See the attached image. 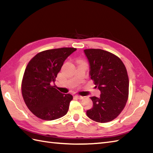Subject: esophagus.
I'll list each match as a JSON object with an SVG mask.
<instances>
[{"mask_svg":"<svg viewBox=\"0 0 153 153\" xmlns=\"http://www.w3.org/2000/svg\"><path fill=\"white\" fill-rule=\"evenodd\" d=\"M76 98L78 99H83V97L80 96V95H76Z\"/></svg>","mask_w":153,"mask_h":153,"instance_id":"34e87169","label":"esophagus"}]
</instances>
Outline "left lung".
I'll list each match as a JSON object with an SVG mask.
<instances>
[{
	"label": "left lung",
	"instance_id": "left-lung-1",
	"mask_svg": "<svg viewBox=\"0 0 153 153\" xmlns=\"http://www.w3.org/2000/svg\"><path fill=\"white\" fill-rule=\"evenodd\" d=\"M89 63V76L100 91L99 97H91L93 107L87 116L100 123L116 118L128 98L129 79L122 61L116 55L102 49H85Z\"/></svg>",
	"mask_w": 153,
	"mask_h": 153
}]
</instances>
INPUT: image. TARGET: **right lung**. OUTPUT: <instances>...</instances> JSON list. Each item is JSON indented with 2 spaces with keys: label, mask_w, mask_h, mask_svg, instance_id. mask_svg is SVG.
Segmentation results:
<instances>
[{
  "label": "right lung",
  "mask_w": 153,
  "mask_h": 153,
  "mask_svg": "<svg viewBox=\"0 0 153 153\" xmlns=\"http://www.w3.org/2000/svg\"><path fill=\"white\" fill-rule=\"evenodd\" d=\"M76 48H60L47 50L32 58L25 68L22 93L25 103L38 118L53 120L66 115L73 99L52 85L66 58Z\"/></svg>",
  "instance_id": "1"
}]
</instances>
